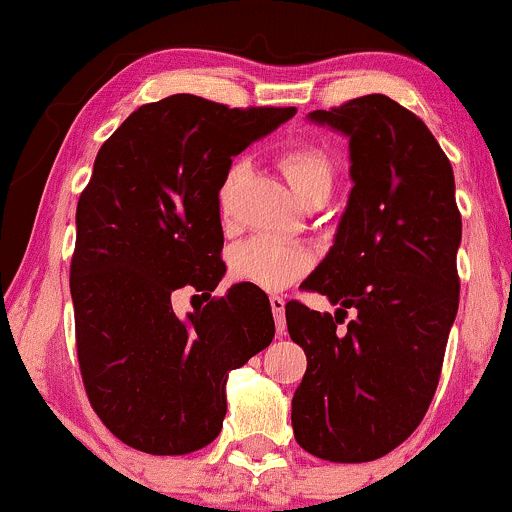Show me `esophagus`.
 <instances>
[{"mask_svg":"<svg viewBox=\"0 0 512 512\" xmlns=\"http://www.w3.org/2000/svg\"><path fill=\"white\" fill-rule=\"evenodd\" d=\"M269 303H272V310H274V322H276V334H284L286 330V310H284V296H272L269 298Z\"/></svg>","mask_w":512,"mask_h":512,"instance_id":"34e87169","label":"esophagus"}]
</instances>
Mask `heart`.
I'll return each instance as SVG.
<instances>
[{"instance_id":"obj_1","label":"heart","mask_w":512,"mask_h":512,"mask_svg":"<svg viewBox=\"0 0 512 512\" xmlns=\"http://www.w3.org/2000/svg\"><path fill=\"white\" fill-rule=\"evenodd\" d=\"M279 166L301 202L313 192L332 190V166L320 149L296 146L281 154ZM226 190L228 187H223L219 197L221 209H226ZM228 262L238 281L260 286L264 291H281L308 272L310 255L298 245L257 236L236 245Z\"/></svg>"}]
</instances>
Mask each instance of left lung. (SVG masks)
<instances>
[{"mask_svg": "<svg viewBox=\"0 0 512 512\" xmlns=\"http://www.w3.org/2000/svg\"><path fill=\"white\" fill-rule=\"evenodd\" d=\"M308 120L349 139L354 187L334 245L303 284L337 313L286 305L308 358L291 424L320 460L370 462L414 433L436 395L460 303L455 175L424 122L383 93ZM349 307L357 317L339 331Z\"/></svg>", "mask_w": 512, "mask_h": 512, "instance_id": "8db88e82", "label": "left lung"}]
</instances>
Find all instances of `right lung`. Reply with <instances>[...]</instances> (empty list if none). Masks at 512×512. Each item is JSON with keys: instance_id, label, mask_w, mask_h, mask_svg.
<instances>
[{"instance_id": "right-lung-1", "label": "right lung", "mask_w": 512, "mask_h": 512, "mask_svg": "<svg viewBox=\"0 0 512 512\" xmlns=\"http://www.w3.org/2000/svg\"><path fill=\"white\" fill-rule=\"evenodd\" d=\"M293 115L175 93L134 110L98 151L76 204L69 289L88 402L129 448L185 455L209 445L226 416L228 373L272 344V305L257 286L233 284L187 317L170 296L219 286L231 158Z\"/></svg>"}]
</instances>
